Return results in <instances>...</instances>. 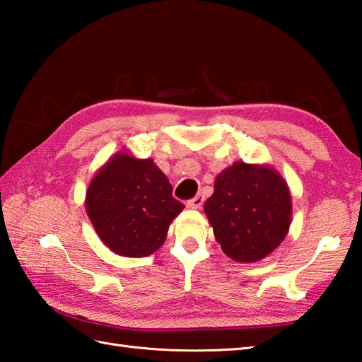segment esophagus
<instances>
[{
    "instance_id": "esophagus-1",
    "label": "esophagus",
    "mask_w": 362,
    "mask_h": 362,
    "mask_svg": "<svg viewBox=\"0 0 362 362\" xmlns=\"http://www.w3.org/2000/svg\"><path fill=\"white\" fill-rule=\"evenodd\" d=\"M204 202H205V196L204 194H197L194 199H191V201H188L187 206H188V209L197 210V209H201V206L204 205Z\"/></svg>"
}]
</instances>
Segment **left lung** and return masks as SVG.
Wrapping results in <instances>:
<instances>
[{
	"label": "left lung",
	"mask_w": 362,
	"mask_h": 362,
	"mask_svg": "<svg viewBox=\"0 0 362 362\" xmlns=\"http://www.w3.org/2000/svg\"><path fill=\"white\" fill-rule=\"evenodd\" d=\"M204 211L222 252L240 263H255L289 232V187L272 166L235 161L218 174Z\"/></svg>",
	"instance_id": "obj_1"
}]
</instances>
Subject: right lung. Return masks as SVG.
<instances>
[{
	"label": "right lung",
	"mask_w": 362,
	"mask_h": 362,
	"mask_svg": "<svg viewBox=\"0 0 362 362\" xmlns=\"http://www.w3.org/2000/svg\"><path fill=\"white\" fill-rule=\"evenodd\" d=\"M185 205L152 158L117 152L91 179L86 210L98 236L113 253L140 258L163 245L168 228Z\"/></svg>",
	"instance_id": "obj_1"
}]
</instances>
